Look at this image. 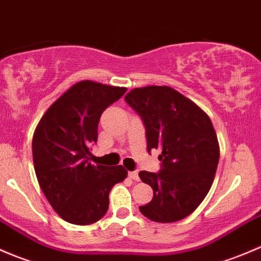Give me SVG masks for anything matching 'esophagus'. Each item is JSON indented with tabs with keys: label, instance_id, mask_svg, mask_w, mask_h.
<instances>
[{
	"label": "esophagus",
	"instance_id": "34e87169",
	"mask_svg": "<svg viewBox=\"0 0 261 261\" xmlns=\"http://www.w3.org/2000/svg\"><path fill=\"white\" fill-rule=\"evenodd\" d=\"M128 176H129V178L134 179V181H139V176H138V172L137 171H132L128 173Z\"/></svg>",
	"mask_w": 261,
	"mask_h": 261
}]
</instances>
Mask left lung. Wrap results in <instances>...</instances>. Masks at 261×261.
<instances>
[{"instance_id":"8db88e82","label":"left lung","mask_w":261,"mask_h":261,"mask_svg":"<svg viewBox=\"0 0 261 261\" xmlns=\"http://www.w3.org/2000/svg\"><path fill=\"white\" fill-rule=\"evenodd\" d=\"M146 127L147 149H160L161 171H141L153 190L139 211L155 222H174L198 207L214 182L220 158L211 119L200 107L170 87L137 88L125 95Z\"/></svg>"}]
</instances>
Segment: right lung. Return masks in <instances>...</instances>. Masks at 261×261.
I'll return each instance as SVG.
<instances>
[{
    "instance_id": "add662e5",
    "label": "right lung",
    "mask_w": 261,
    "mask_h": 261,
    "mask_svg": "<svg viewBox=\"0 0 261 261\" xmlns=\"http://www.w3.org/2000/svg\"><path fill=\"white\" fill-rule=\"evenodd\" d=\"M125 88L84 80L47 109L32 138L35 172L42 192L65 221L90 225L108 211L109 192L128 172L123 166L91 165L101 113Z\"/></svg>"
}]
</instances>
